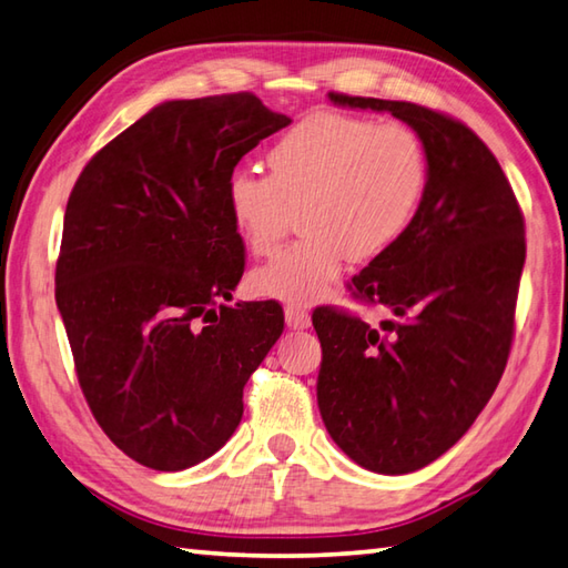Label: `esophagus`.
<instances>
[{
    "label": "esophagus",
    "mask_w": 568,
    "mask_h": 568,
    "mask_svg": "<svg viewBox=\"0 0 568 568\" xmlns=\"http://www.w3.org/2000/svg\"><path fill=\"white\" fill-rule=\"evenodd\" d=\"M310 312L307 310H303V307H297V305H287L285 307V324L291 329H307L310 327Z\"/></svg>",
    "instance_id": "1"
}]
</instances>
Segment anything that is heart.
<instances>
[{"label":"heart","instance_id":"obj_1","mask_svg":"<svg viewBox=\"0 0 568 568\" xmlns=\"http://www.w3.org/2000/svg\"><path fill=\"white\" fill-rule=\"evenodd\" d=\"M271 175L236 168L224 204L248 251L275 248L293 214L305 236L253 271L263 297L310 305L327 295L346 258L373 261L415 222L429 180L427 149L415 129L317 112L273 143Z\"/></svg>","mask_w":568,"mask_h":568}]
</instances>
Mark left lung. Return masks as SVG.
I'll return each mask as SVG.
<instances>
[{
  "mask_svg": "<svg viewBox=\"0 0 568 568\" xmlns=\"http://www.w3.org/2000/svg\"><path fill=\"white\" fill-rule=\"evenodd\" d=\"M329 100L390 112L427 149L415 222L348 285L393 317L371 327L334 307L312 315L329 437L368 470L413 474L449 452L498 388L515 334L525 220L496 155L458 119L413 102L342 92Z\"/></svg>",
  "mask_w": 568,
  "mask_h": 568,
  "instance_id": "obj_1",
  "label": "left lung"
}]
</instances>
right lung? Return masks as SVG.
<instances>
[{
	"instance_id": "obj_1",
	"label": "right lung",
	"mask_w": 568,
	"mask_h": 568,
	"mask_svg": "<svg viewBox=\"0 0 568 568\" xmlns=\"http://www.w3.org/2000/svg\"><path fill=\"white\" fill-rule=\"evenodd\" d=\"M287 124L251 92L163 102L94 153L70 192L55 303L80 388L106 437L153 470L222 449L283 334L275 300L226 305L244 241L224 183Z\"/></svg>"
}]
</instances>
